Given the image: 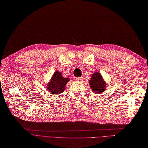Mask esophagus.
I'll return each mask as SVG.
<instances>
[{"instance_id": "obj_1", "label": "esophagus", "mask_w": 148, "mask_h": 148, "mask_svg": "<svg viewBox=\"0 0 148 148\" xmlns=\"http://www.w3.org/2000/svg\"><path fill=\"white\" fill-rule=\"evenodd\" d=\"M82 80V77H75V80L77 81V82H80V81H81Z\"/></svg>"}]
</instances>
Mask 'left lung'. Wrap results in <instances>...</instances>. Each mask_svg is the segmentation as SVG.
<instances>
[{"instance_id": "8db88e82", "label": "left lung", "mask_w": 148, "mask_h": 148, "mask_svg": "<svg viewBox=\"0 0 148 148\" xmlns=\"http://www.w3.org/2000/svg\"><path fill=\"white\" fill-rule=\"evenodd\" d=\"M89 83L92 91L97 93L104 92L107 86L106 83L103 80L101 75L98 73H95L92 75V79L89 81Z\"/></svg>"}]
</instances>
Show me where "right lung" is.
Listing matches in <instances>:
<instances>
[{
	"label": "right lung",
	"instance_id": "add662e5",
	"mask_svg": "<svg viewBox=\"0 0 148 148\" xmlns=\"http://www.w3.org/2000/svg\"><path fill=\"white\" fill-rule=\"evenodd\" d=\"M68 82V78H64L61 73L56 71L51 77V81L47 85V89L51 93L58 95L64 91L66 84Z\"/></svg>",
	"mask_w": 148,
	"mask_h": 148
}]
</instances>
